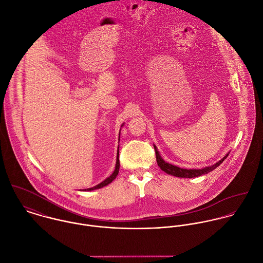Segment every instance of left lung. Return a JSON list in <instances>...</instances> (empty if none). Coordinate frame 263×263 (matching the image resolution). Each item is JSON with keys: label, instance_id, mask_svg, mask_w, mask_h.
Here are the masks:
<instances>
[{"label": "left lung", "instance_id": "1", "mask_svg": "<svg viewBox=\"0 0 263 263\" xmlns=\"http://www.w3.org/2000/svg\"><path fill=\"white\" fill-rule=\"evenodd\" d=\"M154 148L156 152V160L158 163V166L167 174H171L173 177H177V178H188V179H193V178H197L200 176H203V174H206L211 171H213L214 169H216L228 156V154H226V156H224L220 161H218L217 163L211 165V166H206L203 167L201 169H186V168H181L179 166L176 165H172L168 162H165L162 157L159 154V151L157 148V146L154 144Z\"/></svg>", "mask_w": 263, "mask_h": 263}]
</instances>
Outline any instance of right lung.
Returning <instances> with one entry per match:
<instances>
[{
  "instance_id": "add662e5",
  "label": "right lung",
  "mask_w": 263,
  "mask_h": 263,
  "mask_svg": "<svg viewBox=\"0 0 263 263\" xmlns=\"http://www.w3.org/2000/svg\"><path fill=\"white\" fill-rule=\"evenodd\" d=\"M123 126V125H122ZM120 135V134H119ZM119 141H120V136H119ZM119 148H118V153H117V162H116V168L114 170V172L111 173V176H109L108 178H106L103 182H101L100 184L96 185L95 187H92V188H89V189H83L82 191H93V190H97V189H100V188H103L105 186H107L108 184H110L119 174V169H120V159H119Z\"/></svg>"
}]
</instances>
